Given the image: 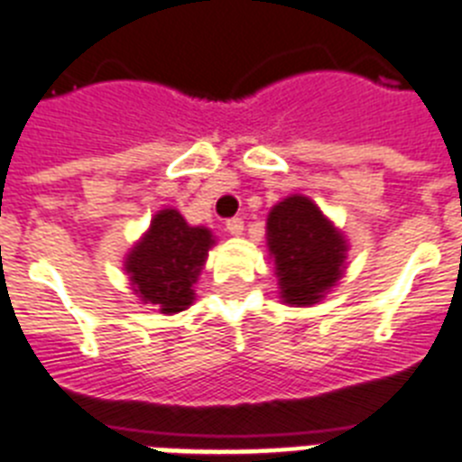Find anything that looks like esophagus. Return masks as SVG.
Instances as JSON below:
<instances>
[{"instance_id":"obj_1","label":"esophagus","mask_w":462,"mask_h":462,"mask_svg":"<svg viewBox=\"0 0 462 462\" xmlns=\"http://www.w3.org/2000/svg\"><path fill=\"white\" fill-rule=\"evenodd\" d=\"M243 226H245V224H243V219H240V217L226 219V231L231 236H240V234H243Z\"/></svg>"}]
</instances>
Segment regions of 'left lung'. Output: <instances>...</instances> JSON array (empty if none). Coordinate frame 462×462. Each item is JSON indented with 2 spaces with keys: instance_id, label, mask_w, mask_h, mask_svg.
<instances>
[{
  "instance_id": "1",
  "label": "left lung",
  "mask_w": 462,
  "mask_h": 462,
  "mask_svg": "<svg viewBox=\"0 0 462 462\" xmlns=\"http://www.w3.org/2000/svg\"><path fill=\"white\" fill-rule=\"evenodd\" d=\"M266 231L282 300L296 308L319 303L345 271V236L300 194L287 196L268 212Z\"/></svg>"
}]
</instances>
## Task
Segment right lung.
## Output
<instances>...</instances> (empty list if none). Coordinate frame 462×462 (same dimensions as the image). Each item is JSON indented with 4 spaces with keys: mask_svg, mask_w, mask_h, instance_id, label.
<instances>
[{
    "mask_svg": "<svg viewBox=\"0 0 462 462\" xmlns=\"http://www.w3.org/2000/svg\"><path fill=\"white\" fill-rule=\"evenodd\" d=\"M215 240L210 228L189 226L178 210H159L148 234L125 259L134 291L143 303L157 305L159 312H182L194 300L199 280Z\"/></svg>",
    "mask_w": 462,
    "mask_h": 462,
    "instance_id": "right-lung-1",
    "label": "right lung"
}]
</instances>
